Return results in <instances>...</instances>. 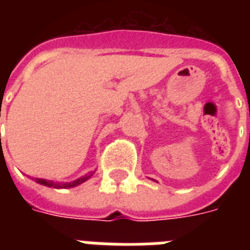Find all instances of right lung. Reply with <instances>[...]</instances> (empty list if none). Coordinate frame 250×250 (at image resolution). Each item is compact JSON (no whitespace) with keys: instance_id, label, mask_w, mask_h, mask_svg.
Segmentation results:
<instances>
[{"instance_id":"right-lung-1","label":"right lung","mask_w":250,"mask_h":250,"mask_svg":"<svg viewBox=\"0 0 250 250\" xmlns=\"http://www.w3.org/2000/svg\"><path fill=\"white\" fill-rule=\"evenodd\" d=\"M94 172L93 171H89L88 174H85L84 176H80L79 179H76L74 182H66V183H58V182H53V180H46V179H40V178H36L35 179V182L41 184V186H45V187H50V188H57V189H67V188H74V187L79 186L82 183L86 182L88 179L92 178V175Z\"/></svg>"}]
</instances>
